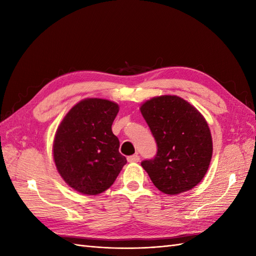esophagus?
I'll use <instances>...</instances> for the list:
<instances>
[{
  "instance_id": "34e87169",
  "label": "esophagus",
  "mask_w": 256,
  "mask_h": 256,
  "mask_svg": "<svg viewBox=\"0 0 256 256\" xmlns=\"http://www.w3.org/2000/svg\"><path fill=\"white\" fill-rule=\"evenodd\" d=\"M128 160L130 162H138L140 160V156L138 154H134L132 156H128Z\"/></svg>"
}]
</instances>
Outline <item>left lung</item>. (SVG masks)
<instances>
[{
	"label": "left lung",
	"mask_w": 256,
	"mask_h": 256,
	"mask_svg": "<svg viewBox=\"0 0 256 256\" xmlns=\"http://www.w3.org/2000/svg\"><path fill=\"white\" fill-rule=\"evenodd\" d=\"M140 113L157 144L154 158L140 162L155 187L178 194L197 186L212 157L211 133L204 118L177 96L153 98L143 103Z\"/></svg>",
	"instance_id": "8db88e82"
}]
</instances>
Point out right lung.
Instances as JSON below:
<instances>
[{
  "label": "right lung",
  "mask_w": 256,
  "mask_h": 256,
  "mask_svg": "<svg viewBox=\"0 0 256 256\" xmlns=\"http://www.w3.org/2000/svg\"><path fill=\"white\" fill-rule=\"evenodd\" d=\"M118 106L91 98L72 108L54 140V160L70 187L84 194H98L110 188L126 158L120 154L112 123Z\"/></svg>",
  "instance_id": "add662e5"
}]
</instances>
